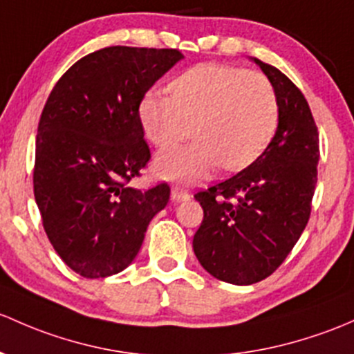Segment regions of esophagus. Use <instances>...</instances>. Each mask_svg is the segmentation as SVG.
<instances>
[{
  "instance_id": "esophagus-1",
  "label": "esophagus",
  "mask_w": 354,
  "mask_h": 354,
  "mask_svg": "<svg viewBox=\"0 0 354 354\" xmlns=\"http://www.w3.org/2000/svg\"><path fill=\"white\" fill-rule=\"evenodd\" d=\"M189 198V193L181 187H173L171 188V200L173 202H183V200Z\"/></svg>"
}]
</instances>
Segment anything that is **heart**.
Masks as SVG:
<instances>
[{"mask_svg": "<svg viewBox=\"0 0 354 354\" xmlns=\"http://www.w3.org/2000/svg\"><path fill=\"white\" fill-rule=\"evenodd\" d=\"M171 96L149 91L139 118L149 142L169 147L192 133L195 142L162 151L154 173L165 180L198 183L218 166L239 171L268 146L278 125V98L263 73L200 64L169 84Z\"/></svg>", "mask_w": 354, "mask_h": 354, "instance_id": "b5f03b06", "label": "heart"}]
</instances>
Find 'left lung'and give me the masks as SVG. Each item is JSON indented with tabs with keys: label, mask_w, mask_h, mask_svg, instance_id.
<instances>
[{
	"label": "left lung",
	"mask_w": 354,
	"mask_h": 354,
	"mask_svg": "<svg viewBox=\"0 0 354 354\" xmlns=\"http://www.w3.org/2000/svg\"><path fill=\"white\" fill-rule=\"evenodd\" d=\"M252 61L277 91V132L254 162L195 195L203 221L193 251L212 277L232 285L258 283L285 261L317 185L319 132L307 100L280 69Z\"/></svg>",
	"instance_id": "left-lung-1"
}]
</instances>
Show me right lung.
Segmentation results:
<instances>
[{"label":"right lung","mask_w":354,"mask_h":354,"mask_svg":"<svg viewBox=\"0 0 354 354\" xmlns=\"http://www.w3.org/2000/svg\"><path fill=\"white\" fill-rule=\"evenodd\" d=\"M181 59L176 49L105 47L71 66L47 98L33 193L50 244L81 277L125 270L167 205V183L144 192L127 183L151 159L140 102Z\"/></svg>","instance_id":"add662e5"}]
</instances>
